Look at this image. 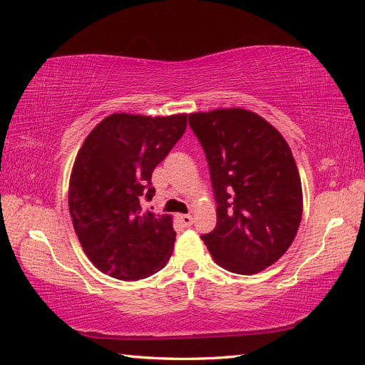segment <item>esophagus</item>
I'll list each match as a JSON object with an SVG mask.
<instances>
[{
    "label": "esophagus",
    "mask_w": 365,
    "mask_h": 365,
    "mask_svg": "<svg viewBox=\"0 0 365 365\" xmlns=\"http://www.w3.org/2000/svg\"><path fill=\"white\" fill-rule=\"evenodd\" d=\"M178 221H180L184 227L192 225V216L190 215H178Z\"/></svg>",
    "instance_id": "esophagus-1"
}]
</instances>
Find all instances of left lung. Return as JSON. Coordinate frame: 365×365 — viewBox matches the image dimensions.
Instances as JSON below:
<instances>
[{"label":"left lung","mask_w":365,"mask_h":365,"mask_svg":"<svg viewBox=\"0 0 365 365\" xmlns=\"http://www.w3.org/2000/svg\"><path fill=\"white\" fill-rule=\"evenodd\" d=\"M189 125L205 150L217 203L215 230L202 240L225 270L262 272L292 245L304 210L289 144L242 108L192 113Z\"/></svg>","instance_id":"left-lung-1"}]
</instances>
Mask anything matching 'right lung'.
Returning a JSON list of instances; mask_svg holds the SVG:
<instances>
[{
    "label": "right lung",
    "instance_id": "obj_1",
    "mask_svg": "<svg viewBox=\"0 0 365 365\" xmlns=\"http://www.w3.org/2000/svg\"><path fill=\"white\" fill-rule=\"evenodd\" d=\"M187 114L108 115L73 165L68 205L82 250L100 272L136 281L167 265L176 232L170 215L143 211L154 197V168L181 138Z\"/></svg>",
    "mask_w": 365,
    "mask_h": 365
}]
</instances>
